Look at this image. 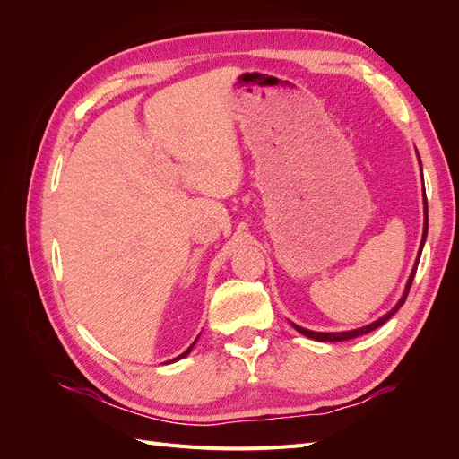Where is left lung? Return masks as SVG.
<instances>
[{"mask_svg":"<svg viewBox=\"0 0 459 459\" xmlns=\"http://www.w3.org/2000/svg\"><path fill=\"white\" fill-rule=\"evenodd\" d=\"M425 238H427V197H425V228H423V241H421V248H423ZM418 260H420V258H418ZM415 270H418V264H415V266H413V272H411L410 280H408V285H406L404 295H402V299H400V302L396 304V307H394L391 312H388L386 316H383L381 319H377V322L369 324L368 327L356 329V331H344V333H316V331H310V329L299 327V325H295V324H293V327H295L299 333H302V335H307V337H310V339H314V341H322V342H337V341H349V339H356V337H359V335H366V333H371L373 329H377V327H381L385 322H388V319H391V317L394 316V312H396V310L402 307V304L406 302V299H408V293H410V287H411V283H413V277H415Z\"/></svg>","mask_w":459,"mask_h":459,"instance_id":"obj_1","label":"left lung"}]
</instances>
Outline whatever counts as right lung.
<instances>
[{
  "mask_svg": "<svg viewBox=\"0 0 459 459\" xmlns=\"http://www.w3.org/2000/svg\"><path fill=\"white\" fill-rule=\"evenodd\" d=\"M193 344H195V342H193ZM193 344H191V346H189V349H187V351H186V352H184V354H179V356H178V358H174V359H179V358H184V356H187V354H189V352H191V349H193ZM174 359H170V362H174Z\"/></svg>",
  "mask_w": 459,
  "mask_h": 459,
  "instance_id": "obj_1",
  "label": "right lung"
}]
</instances>
